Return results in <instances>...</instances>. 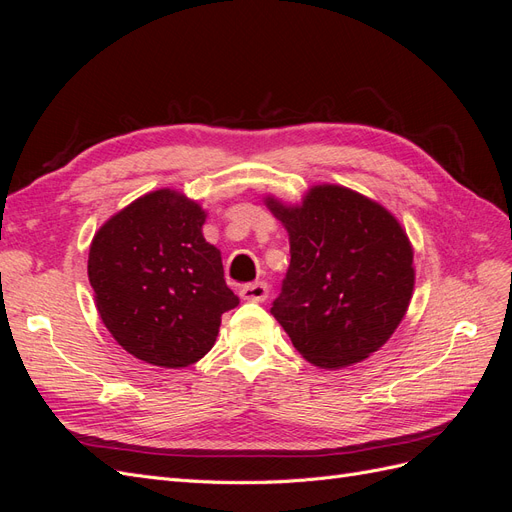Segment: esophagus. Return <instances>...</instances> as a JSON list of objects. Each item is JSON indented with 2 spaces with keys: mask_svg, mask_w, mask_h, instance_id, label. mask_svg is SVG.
<instances>
[{
  "mask_svg": "<svg viewBox=\"0 0 512 512\" xmlns=\"http://www.w3.org/2000/svg\"><path fill=\"white\" fill-rule=\"evenodd\" d=\"M269 297V286L265 282H254V284H245L241 288V299L243 301H252V303H262Z\"/></svg>",
  "mask_w": 512,
  "mask_h": 512,
  "instance_id": "esophagus-1",
  "label": "esophagus"
}]
</instances>
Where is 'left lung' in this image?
<instances>
[{"label":"left lung","mask_w":512,"mask_h":512,"mask_svg":"<svg viewBox=\"0 0 512 512\" xmlns=\"http://www.w3.org/2000/svg\"><path fill=\"white\" fill-rule=\"evenodd\" d=\"M284 224L290 267L271 314L303 359L342 369L382 348L414 290L412 245L395 215L342 185H314L299 205L267 196Z\"/></svg>","instance_id":"left-lung-1"}]
</instances>
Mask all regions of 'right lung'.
Returning a JSON list of instances; mask_svg holds the SVG:
<instances>
[{"mask_svg": "<svg viewBox=\"0 0 512 512\" xmlns=\"http://www.w3.org/2000/svg\"><path fill=\"white\" fill-rule=\"evenodd\" d=\"M207 213L175 190L136 198L96 232L87 273L115 342L145 363L179 369L213 348L239 305L222 254L203 237Z\"/></svg>", "mask_w": 512, "mask_h": 512, "instance_id": "1", "label": "right lung"}]
</instances>
